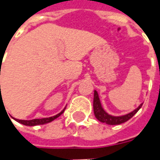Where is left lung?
Wrapping results in <instances>:
<instances>
[{
    "mask_svg": "<svg viewBox=\"0 0 160 160\" xmlns=\"http://www.w3.org/2000/svg\"><path fill=\"white\" fill-rule=\"evenodd\" d=\"M142 106V104L139 106V107L134 110V111H132L130 113H128L127 115H124L122 117H113L111 115L107 114L105 111H104V109L101 106L100 100L98 98V94L96 91H94V98H93V111L94 115L97 118L98 120L100 121L101 122H104V123L109 124V125H118V124L123 123L125 122H127L131 118H133L134 114L137 113V111L140 110Z\"/></svg>",
    "mask_w": 160,
    "mask_h": 160,
    "instance_id": "1",
    "label": "left lung"
}]
</instances>
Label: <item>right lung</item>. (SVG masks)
<instances>
[{
    "label": "right lung",
    "mask_w": 160,
    "mask_h": 160,
    "mask_svg": "<svg viewBox=\"0 0 160 160\" xmlns=\"http://www.w3.org/2000/svg\"><path fill=\"white\" fill-rule=\"evenodd\" d=\"M64 111H65V110H63L62 112H60L59 114H57L56 116H55V117H51V118H42V119H33V120H29V121L19 120V119H15V118H14V120H16L17 122H20V123L24 124V125H26V126H35V125H39V124H45V123H48V122H50L51 121L55 120L56 118L60 117V116L64 112Z\"/></svg>",
    "instance_id": "1"
}]
</instances>
